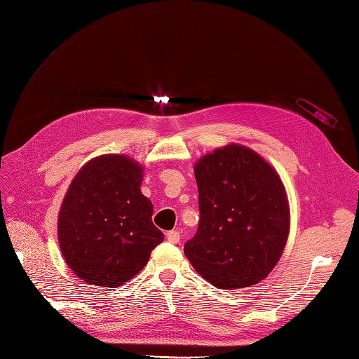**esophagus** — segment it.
I'll use <instances>...</instances> for the list:
<instances>
[{
    "instance_id": "34e87169",
    "label": "esophagus",
    "mask_w": 359,
    "mask_h": 359,
    "mask_svg": "<svg viewBox=\"0 0 359 359\" xmlns=\"http://www.w3.org/2000/svg\"><path fill=\"white\" fill-rule=\"evenodd\" d=\"M166 238H168V241H169V243H172V244H178V243H180V238H181V235H180V232H177V231H170V232H168V233H166Z\"/></svg>"
}]
</instances>
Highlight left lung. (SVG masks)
<instances>
[{
	"label": "left lung",
	"mask_w": 359,
	"mask_h": 359,
	"mask_svg": "<svg viewBox=\"0 0 359 359\" xmlns=\"http://www.w3.org/2000/svg\"><path fill=\"white\" fill-rule=\"evenodd\" d=\"M199 224L184 253L193 268L220 289L264 280L283 253L289 205L283 184L255 151L227 145L194 168Z\"/></svg>",
	"instance_id": "left-lung-1"
}]
</instances>
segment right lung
Listing matches in <instances>:
<instances>
[{"label": "right lung", "mask_w": 359, "mask_h": 359, "mask_svg": "<svg viewBox=\"0 0 359 359\" xmlns=\"http://www.w3.org/2000/svg\"><path fill=\"white\" fill-rule=\"evenodd\" d=\"M140 182L137 163L111 154L86 163L70 184L58 217V240L67 265L85 283L124 285L165 240Z\"/></svg>", "instance_id": "right-lung-1"}]
</instances>
